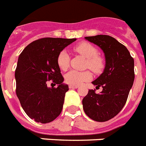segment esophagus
Returning a JSON list of instances; mask_svg holds the SVG:
<instances>
[{
    "instance_id": "1",
    "label": "esophagus",
    "mask_w": 146,
    "mask_h": 146,
    "mask_svg": "<svg viewBox=\"0 0 146 146\" xmlns=\"http://www.w3.org/2000/svg\"><path fill=\"white\" fill-rule=\"evenodd\" d=\"M69 88L70 89H75V88H78L79 86L78 85H70Z\"/></svg>"
}]
</instances>
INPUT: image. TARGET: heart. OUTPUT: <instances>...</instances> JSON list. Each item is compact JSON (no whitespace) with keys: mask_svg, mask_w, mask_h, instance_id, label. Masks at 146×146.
<instances>
[{"mask_svg":"<svg viewBox=\"0 0 146 146\" xmlns=\"http://www.w3.org/2000/svg\"><path fill=\"white\" fill-rule=\"evenodd\" d=\"M75 51L87 58L86 66L96 73H100L104 68V61L103 58L98 55V48L88 42H82L74 47ZM57 63L59 68L65 71L70 65L69 54L66 50H62L57 58ZM92 78V73L89 71H78L73 70L65 75V80L67 83L73 85H79L84 82L88 81Z\"/></svg>","mask_w":146,"mask_h":146,"instance_id":"1","label":"heart"}]
</instances>
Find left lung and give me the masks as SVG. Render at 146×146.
I'll use <instances>...</instances> for the list:
<instances>
[{
  "label": "left lung",
  "instance_id": "1",
  "mask_svg": "<svg viewBox=\"0 0 146 146\" xmlns=\"http://www.w3.org/2000/svg\"><path fill=\"white\" fill-rule=\"evenodd\" d=\"M97 45L105 55L106 65L101 75L92 84L103 88L100 94L89 90L82 100L85 114L96 121L104 122L114 118L126 104L134 81V61L127 48L108 35L85 36Z\"/></svg>",
  "mask_w": 146,
  "mask_h": 146
}]
</instances>
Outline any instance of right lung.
Returning <instances> with one entry per match:
<instances>
[{
  "label": "right lung",
  "mask_w": 146,
  "mask_h": 146,
  "mask_svg": "<svg viewBox=\"0 0 146 146\" xmlns=\"http://www.w3.org/2000/svg\"><path fill=\"white\" fill-rule=\"evenodd\" d=\"M76 39L46 37L27 46L20 54L15 69L16 95L25 113L36 122L46 124L61 114L68 85L63 83L57 58ZM52 80L58 87L49 88Z\"/></svg>",
  "instance_id": "right-lung-1"
}]
</instances>
